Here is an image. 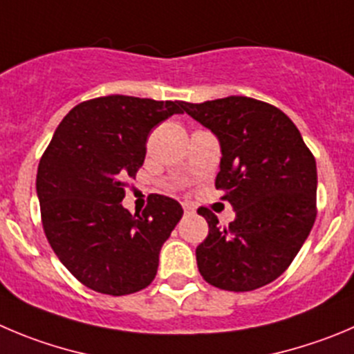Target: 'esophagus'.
Listing matches in <instances>:
<instances>
[{"mask_svg": "<svg viewBox=\"0 0 354 354\" xmlns=\"http://www.w3.org/2000/svg\"><path fill=\"white\" fill-rule=\"evenodd\" d=\"M183 211L187 214H192V213H196V207H194V204H190V203H183Z\"/></svg>", "mask_w": 354, "mask_h": 354, "instance_id": "34e87169", "label": "esophagus"}]
</instances>
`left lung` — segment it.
Here are the masks:
<instances>
[{"instance_id":"obj_1","label":"left lung","mask_w":354,"mask_h":354,"mask_svg":"<svg viewBox=\"0 0 354 354\" xmlns=\"http://www.w3.org/2000/svg\"><path fill=\"white\" fill-rule=\"evenodd\" d=\"M183 110L220 141L214 187L236 211L218 227L207 207L209 232L197 246V267L209 285L250 292L281 276L316 220V160L299 129L279 108L244 95L183 102Z\"/></svg>"}]
</instances>
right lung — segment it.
<instances>
[{"label": "right lung", "mask_w": 354, "mask_h": 354, "mask_svg": "<svg viewBox=\"0 0 354 354\" xmlns=\"http://www.w3.org/2000/svg\"><path fill=\"white\" fill-rule=\"evenodd\" d=\"M181 101L104 95L73 108L55 129L36 176L41 223L52 250L82 285L106 295H129L153 281L162 244L183 209L151 194L140 214L124 206L151 129Z\"/></svg>", "instance_id": "1"}]
</instances>
